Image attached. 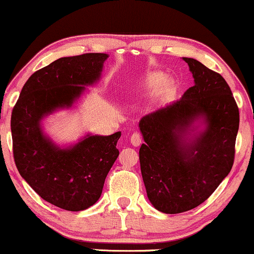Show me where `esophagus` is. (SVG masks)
<instances>
[{
  "label": "esophagus",
  "mask_w": 254,
  "mask_h": 254,
  "mask_svg": "<svg viewBox=\"0 0 254 254\" xmlns=\"http://www.w3.org/2000/svg\"><path fill=\"white\" fill-rule=\"evenodd\" d=\"M130 141H131V144L135 145V147H138V145L142 143V138L138 132H133L130 137Z\"/></svg>",
  "instance_id": "1"
}]
</instances>
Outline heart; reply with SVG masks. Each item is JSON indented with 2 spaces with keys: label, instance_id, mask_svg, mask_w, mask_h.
I'll return each mask as SVG.
<instances>
[{
  "label": "heart",
  "instance_id": "1",
  "mask_svg": "<svg viewBox=\"0 0 254 254\" xmlns=\"http://www.w3.org/2000/svg\"><path fill=\"white\" fill-rule=\"evenodd\" d=\"M139 89L143 93L153 92L154 101L165 103L176 95L177 84L173 78L165 77L164 72L151 71L142 78Z\"/></svg>",
  "mask_w": 254,
  "mask_h": 254
}]
</instances>
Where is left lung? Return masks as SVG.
<instances>
[{
    "label": "left lung",
    "mask_w": 254,
    "mask_h": 254,
    "mask_svg": "<svg viewBox=\"0 0 254 254\" xmlns=\"http://www.w3.org/2000/svg\"><path fill=\"white\" fill-rule=\"evenodd\" d=\"M194 86L180 100L144 116L139 164L147 196L165 214L191 210L208 199L234 164L239 109L216 71L184 57ZM206 127L192 135L194 121Z\"/></svg>",
    "instance_id": "left-lung-1"
}]
</instances>
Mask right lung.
<instances>
[{"label":"right lung","mask_w":254,"mask_h":254,"mask_svg":"<svg viewBox=\"0 0 254 254\" xmlns=\"http://www.w3.org/2000/svg\"><path fill=\"white\" fill-rule=\"evenodd\" d=\"M107 57L58 58L31 75L11 112L13 154L20 176L44 200L64 210H84L97 203L119 155L121 131L110 136L88 133L76 144L60 148L44 135L40 121L57 109L70 107L84 86L97 82Z\"/></svg>","instance_id":"right-lung-1"}]
</instances>
